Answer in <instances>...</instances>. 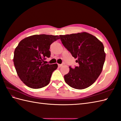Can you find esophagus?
Returning a JSON list of instances; mask_svg holds the SVG:
<instances>
[{
  "mask_svg": "<svg viewBox=\"0 0 121 121\" xmlns=\"http://www.w3.org/2000/svg\"><path fill=\"white\" fill-rule=\"evenodd\" d=\"M63 66V64H58V66H59V67H62Z\"/></svg>",
  "mask_w": 121,
  "mask_h": 121,
  "instance_id": "34e87169",
  "label": "esophagus"
}]
</instances>
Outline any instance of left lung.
Returning a JSON list of instances; mask_svg holds the SVG:
<instances>
[{"mask_svg":"<svg viewBox=\"0 0 121 121\" xmlns=\"http://www.w3.org/2000/svg\"><path fill=\"white\" fill-rule=\"evenodd\" d=\"M59 36L62 43L79 65L74 69L69 67V73L64 76L65 82L76 89L88 88L102 72L106 58L103 44L86 32Z\"/></svg>","mask_w":121,"mask_h":121,"instance_id":"8db88e82","label":"left lung"}]
</instances>
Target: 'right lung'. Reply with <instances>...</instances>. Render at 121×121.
<instances>
[{"instance_id":"add662e5","label":"right lung","mask_w":121,"mask_h":121,"mask_svg":"<svg viewBox=\"0 0 121 121\" xmlns=\"http://www.w3.org/2000/svg\"><path fill=\"white\" fill-rule=\"evenodd\" d=\"M58 35H35L22 39L14 50L13 62L19 78L27 86L40 89L48 85L58 64L43 63L50 56V45Z\"/></svg>"}]
</instances>
